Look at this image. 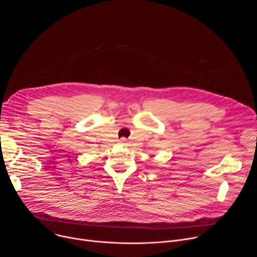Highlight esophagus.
Returning a JSON list of instances; mask_svg holds the SVG:
<instances>
[{"label":"esophagus","mask_w":257,"mask_h":257,"mask_svg":"<svg viewBox=\"0 0 257 257\" xmlns=\"http://www.w3.org/2000/svg\"><path fill=\"white\" fill-rule=\"evenodd\" d=\"M126 140H127V139H126L125 137H122V138L120 139V142H121V143H125V142H126Z\"/></svg>","instance_id":"esophagus-1"}]
</instances>
